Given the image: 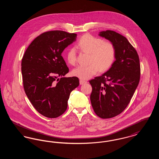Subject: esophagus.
Segmentation results:
<instances>
[{
	"instance_id": "34e87169",
	"label": "esophagus",
	"mask_w": 159,
	"mask_h": 159,
	"mask_svg": "<svg viewBox=\"0 0 159 159\" xmlns=\"http://www.w3.org/2000/svg\"><path fill=\"white\" fill-rule=\"evenodd\" d=\"M86 83H87L86 81H84L83 80H80V84H85Z\"/></svg>"
}]
</instances>
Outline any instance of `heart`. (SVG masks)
I'll return each mask as SVG.
<instances>
[{"label":"heart","mask_w":159,"mask_h":159,"mask_svg":"<svg viewBox=\"0 0 159 159\" xmlns=\"http://www.w3.org/2000/svg\"><path fill=\"white\" fill-rule=\"evenodd\" d=\"M77 48L82 52L90 53L91 55L89 66H79L72 71L73 76L83 80H88L97 74L99 68L100 71H106L112 66L115 60L116 49L113 44L91 34H87L80 38L77 44ZM66 59L70 65L76 64L77 55L75 49H68Z\"/></svg>","instance_id":"heart-1"}]
</instances>
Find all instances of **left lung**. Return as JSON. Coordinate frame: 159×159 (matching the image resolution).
Masks as SVG:
<instances>
[{"label":"left lung","mask_w":159,"mask_h":159,"mask_svg":"<svg viewBox=\"0 0 159 159\" xmlns=\"http://www.w3.org/2000/svg\"><path fill=\"white\" fill-rule=\"evenodd\" d=\"M99 36L108 40L116 49V60L106 73L89 81L92 91L91 104L102 119L114 117L125 110L139 82V58L128 39L112 30Z\"/></svg>","instance_id":"8db88e82"}]
</instances>
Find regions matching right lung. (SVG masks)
I'll list each match as a JSON object with an SVG mask.
<instances>
[{"mask_svg":"<svg viewBox=\"0 0 159 159\" xmlns=\"http://www.w3.org/2000/svg\"><path fill=\"white\" fill-rule=\"evenodd\" d=\"M76 37L75 33L64 31H46L34 39L24 54V91L35 109L46 117L56 118L64 113L71 92L79 85L77 77H64L69 69L61 56Z\"/></svg>","mask_w":159,"mask_h":159,"instance_id":"obj_1","label":"right lung"}]
</instances>
